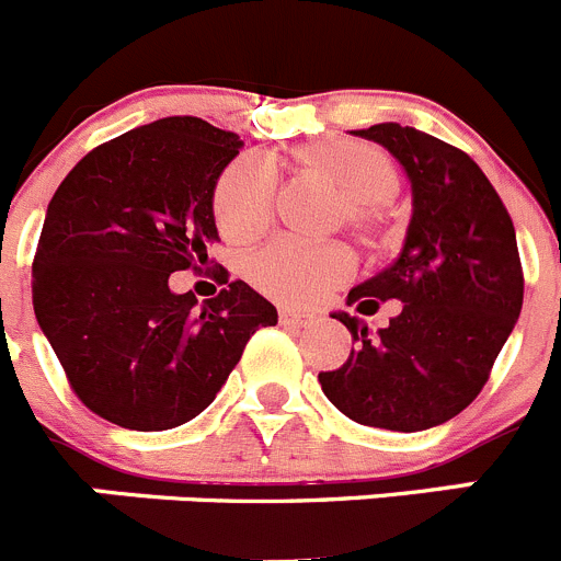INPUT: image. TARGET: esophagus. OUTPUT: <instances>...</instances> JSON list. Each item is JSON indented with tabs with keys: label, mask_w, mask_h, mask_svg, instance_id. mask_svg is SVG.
Instances as JSON below:
<instances>
[{
	"label": "esophagus",
	"mask_w": 561,
	"mask_h": 561,
	"mask_svg": "<svg viewBox=\"0 0 561 561\" xmlns=\"http://www.w3.org/2000/svg\"><path fill=\"white\" fill-rule=\"evenodd\" d=\"M311 320H314V314H309V311H300V309H280V323L284 325H309Z\"/></svg>",
	"instance_id": "obj_1"
}]
</instances>
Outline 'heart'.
I'll list each match as a JSON object with an SVG mask.
<instances>
[{"mask_svg":"<svg viewBox=\"0 0 561 561\" xmlns=\"http://www.w3.org/2000/svg\"><path fill=\"white\" fill-rule=\"evenodd\" d=\"M295 162L342 193L340 219L368 244L388 241L385 205L401 187V171L388 151L354 137H317L295 148ZM275 171L257 153H244L219 173L213 187V216L221 236L252 241L275 219ZM354 255L340 244H306L277 238L247 264L252 286L280 304H311L325 289L348 280Z\"/></svg>","mask_w":561,"mask_h":561,"instance_id":"heart-1","label":"heart"}]
</instances>
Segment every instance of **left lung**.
Returning <instances> with one entry per match:
<instances>
[{"label": "left lung", "mask_w": 561, "mask_h": 561, "mask_svg": "<svg viewBox=\"0 0 561 561\" xmlns=\"http://www.w3.org/2000/svg\"><path fill=\"white\" fill-rule=\"evenodd\" d=\"M388 148L413 185V219L399 257L348 291L376 314L396 300L388 329L370 336L348 311V362L320 385L340 413L365 427L419 433L455 419L489 381L523 309L517 232L500 193L460 148L399 123L356 131Z\"/></svg>", "instance_id": "1"}]
</instances>
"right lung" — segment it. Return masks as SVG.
<instances>
[{
  "label": "right lung",
  "mask_w": 561,
  "mask_h": 561,
  "mask_svg": "<svg viewBox=\"0 0 561 561\" xmlns=\"http://www.w3.org/2000/svg\"><path fill=\"white\" fill-rule=\"evenodd\" d=\"M244 142L199 117H162L92 148L49 199L33 257V309L89 410L160 433L216 399L275 306L230 280L202 309L168 286L202 272L219 238L213 187Z\"/></svg>",
  "instance_id": "1"
}]
</instances>
